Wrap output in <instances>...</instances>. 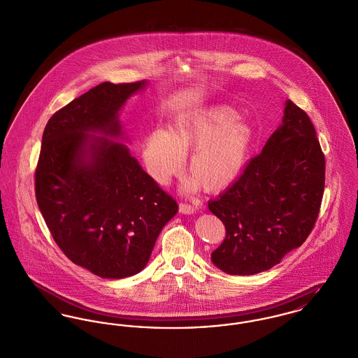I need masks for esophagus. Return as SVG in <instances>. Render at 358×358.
Here are the masks:
<instances>
[{
	"instance_id": "esophagus-1",
	"label": "esophagus",
	"mask_w": 358,
	"mask_h": 358,
	"mask_svg": "<svg viewBox=\"0 0 358 358\" xmlns=\"http://www.w3.org/2000/svg\"><path fill=\"white\" fill-rule=\"evenodd\" d=\"M198 210V206L190 205V203H180L179 205V212L183 215H194Z\"/></svg>"
}]
</instances>
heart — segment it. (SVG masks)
<instances>
[{"instance_id":"1","label":"heart","mask_w":358,"mask_h":358,"mask_svg":"<svg viewBox=\"0 0 358 358\" xmlns=\"http://www.w3.org/2000/svg\"><path fill=\"white\" fill-rule=\"evenodd\" d=\"M238 118L234 108L215 106L176 118L168 131H149L143 148L149 175L166 185L183 169L185 155L194 149L185 189L194 191L202 185L208 192L224 190L243 171L255 141L250 122Z\"/></svg>"}]
</instances>
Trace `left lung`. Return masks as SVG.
Here are the masks:
<instances>
[{
	"label": "left lung",
	"mask_w": 358,
	"mask_h": 358,
	"mask_svg": "<svg viewBox=\"0 0 358 358\" xmlns=\"http://www.w3.org/2000/svg\"><path fill=\"white\" fill-rule=\"evenodd\" d=\"M326 160L306 111L286 100L281 126L262 152L209 210L227 236L212 252L215 267L252 275L300 247L316 222L324 191Z\"/></svg>",
	"instance_id": "left-lung-1"
}]
</instances>
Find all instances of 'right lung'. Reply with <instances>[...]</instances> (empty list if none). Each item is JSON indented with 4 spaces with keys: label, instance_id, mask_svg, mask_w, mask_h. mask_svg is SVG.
Returning <instances> with one entry per match:
<instances>
[{
    "label": "right lung",
    "instance_id": "add662e5",
    "mask_svg": "<svg viewBox=\"0 0 358 358\" xmlns=\"http://www.w3.org/2000/svg\"><path fill=\"white\" fill-rule=\"evenodd\" d=\"M146 84L101 83L57 111L43 131L39 210L64 254L101 278L140 273L178 213L176 201L114 141L124 140L120 108Z\"/></svg>",
    "mask_w": 358,
    "mask_h": 358
}]
</instances>
